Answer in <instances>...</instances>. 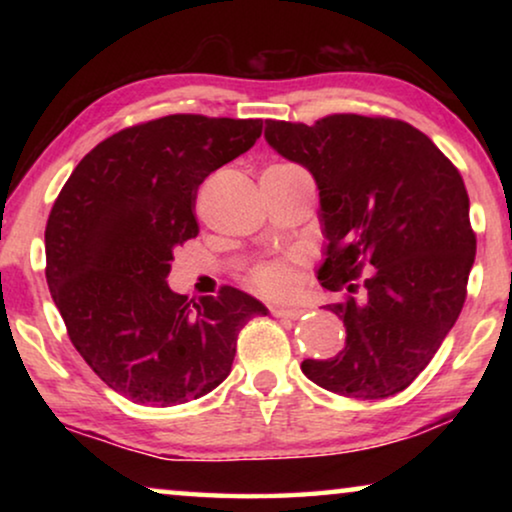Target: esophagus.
Returning <instances> with one entry per match:
<instances>
[{
    "instance_id": "obj_1",
    "label": "esophagus",
    "mask_w": 512,
    "mask_h": 512,
    "mask_svg": "<svg viewBox=\"0 0 512 512\" xmlns=\"http://www.w3.org/2000/svg\"><path fill=\"white\" fill-rule=\"evenodd\" d=\"M272 314L279 319H300L305 314L303 307H293V305H275L272 307Z\"/></svg>"
}]
</instances>
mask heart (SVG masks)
Returning <instances> with one entry per match:
<instances>
[{
    "label": "heart",
    "mask_w": 512,
    "mask_h": 512,
    "mask_svg": "<svg viewBox=\"0 0 512 512\" xmlns=\"http://www.w3.org/2000/svg\"><path fill=\"white\" fill-rule=\"evenodd\" d=\"M282 167H293L291 163H282ZM293 263L291 261H272L251 272V286L265 296H286L293 289Z\"/></svg>",
    "instance_id": "b5f03b06"
}]
</instances>
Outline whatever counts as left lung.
I'll list each match as a JSON object with an SVG mask.
<instances>
[{"label": "left lung", "mask_w": 512, "mask_h": 512, "mask_svg": "<svg viewBox=\"0 0 512 512\" xmlns=\"http://www.w3.org/2000/svg\"><path fill=\"white\" fill-rule=\"evenodd\" d=\"M265 139L317 179L328 240L319 282L347 289L328 305L347 328L345 349L300 368L340 396L398 394L429 366L464 307L475 261L464 179L422 130L389 116L265 121ZM363 269L371 275L354 299Z\"/></svg>", "instance_id": "1"}]
</instances>
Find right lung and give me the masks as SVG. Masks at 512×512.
I'll use <instances>...</instances> for the list:
<instances>
[{"label": "right lung", "mask_w": 512, "mask_h": 512, "mask_svg": "<svg viewBox=\"0 0 512 512\" xmlns=\"http://www.w3.org/2000/svg\"><path fill=\"white\" fill-rule=\"evenodd\" d=\"M261 118L172 114L118 130L86 153L46 223V282L95 375L160 408L226 380L237 335L268 314L247 293H174V249L198 235L195 198L214 170L256 144Z\"/></svg>", "instance_id": "add662e5"}]
</instances>
